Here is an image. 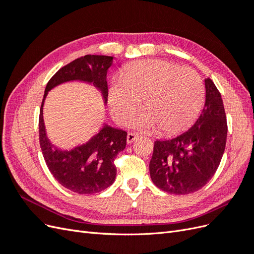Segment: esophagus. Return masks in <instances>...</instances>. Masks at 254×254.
Wrapping results in <instances>:
<instances>
[{
	"mask_svg": "<svg viewBox=\"0 0 254 254\" xmlns=\"http://www.w3.org/2000/svg\"><path fill=\"white\" fill-rule=\"evenodd\" d=\"M137 137V135L133 132H129L127 134V144H131L135 139Z\"/></svg>",
	"mask_w": 254,
	"mask_h": 254,
	"instance_id": "34e87169",
	"label": "esophagus"
}]
</instances>
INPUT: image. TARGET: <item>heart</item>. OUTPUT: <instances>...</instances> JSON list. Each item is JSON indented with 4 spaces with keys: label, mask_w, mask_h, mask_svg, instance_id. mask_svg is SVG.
<instances>
[{
    "label": "heart",
    "mask_w": 254,
    "mask_h": 254,
    "mask_svg": "<svg viewBox=\"0 0 254 254\" xmlns=\"http://www.w3.org/2000/svg\"><path fill=\"white\" fill-rule=\"evenodd\" d=\"M204 97L202 80L194 70L170 61L147 59L126 67L109 88L108 102L112 117L127 122L140 108L144 98L145 113L131 126L141 131L160 129L165 134L189 127L201 109Z\"/></svg>",
    "instance_id": "obj_1"
}]
</instances>
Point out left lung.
Returning <instances> with one entry per match:
<instances>
[{"label": "left lung", "instance_id": "obj_1", "mask_svg": "<svg viewBox=\"0 0 254 254\" xmlns=\"http://www.w3.org/2000/svg\"><path fill=\"white\" fill-rule=\"evenodd\" d=\"M205 103L188 131L157 140L149 162L150 178L160 190L186 195L200 190L214 176L227 142V119L222 98L210 78L204 79Z\"/></svg>", "mask_w": 254, "mask_h": 254}]
</instances>
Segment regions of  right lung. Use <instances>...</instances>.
Here are the masks:
<instances>
[{"mask_svg": "<svg viewBox=\"0 0 254 254\" xmlns=\"http://www.w3.org/2000/svg\"><path fill=\"white\" fill-rule=\"evenodd\" d=\"M114 57L86 55L61 67L44 91L39 115L40 147L51 174L61 186L77 194H94L109 188L117 177L114 159L126 147L127 132L104 123L98 132L86 143L64 149L53 144L43 120V106L49 92L60 84L73 81L91 84L101 92L107 105V73Z\"/></svg>", "mask_w": 254, "mask_h": 254, "instance_id": "add662e5", "label": "right lung"}]
</instances>
